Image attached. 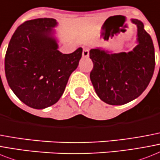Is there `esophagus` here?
I'll list each match as a JSON object with an SVG mask.
<instances>
[{"label": "esophagus", "instance_id": "obj_1", "mask_svg": "<svg viewBox=\"0 0 160 160\" xmlns=\"http://www.w3.org/2000/svg\"><path fill=\"white\" fill-rule=\"evenodd\" d=\"M83 58H89V48H84L82 52Z\"/></svg>", "mask_w": 160, "mask_h": 160}]
</instances>
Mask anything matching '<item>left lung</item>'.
<instances>
[{
    "instance_id": "obj_1",
    "label": "left lung",
    "mask_w": 160,
    "mask_h": 160,
    "mask_svg": "<svg viewBox=\"0 0 160 160\" xmlns=\"http://www.w3.org/2000/svg\"><path fill=\"white\" fill-rule=\"evenodd\" d=\"M131 22L137 28V45L132 51L113 53L102 48L89 51L93 63L92 84L98 98L108 104L122 105L138 98L154 74L155 59L151 37L141 20L131 19Z\"/></svg>"
}]
</instances>
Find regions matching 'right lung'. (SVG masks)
Masks as SVG:
<instances>
[{
    "label": "right lung",
    "mask_w": 160,
    "mask_h": 160,
    "mask_svg": "<svg viewBox=\"0 0 160 160\" xmlns=\"http://www.w3.org/2000/svg\"><path fill=\"white\" fill-rule=\"evenodd\" d=\"M55 19L41 18L19 25L9 42L5 71L9 86L24 104L43 109L58 102L82 57L58 50Z\"/></svg>",
    "instance_id": "1"
}]
</instances>
